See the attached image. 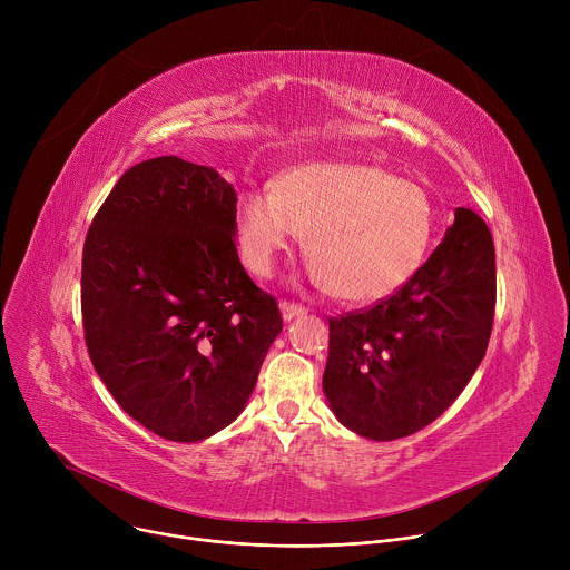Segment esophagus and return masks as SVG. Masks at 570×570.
Masks as SVG:
<instances>
[{
	"label": "esophagus",
	"mask_w": 570,
	"mask_h": 570,
	"mask_svg": "<svg viewBox=\"0 0 570 570\" xmlns=\"http://www.w3.org/2000/svg\"><path fill=\"white\" fill-rule=\"evenodd\" d=\"M279 308H282L284 320H293V317H297V315H304V313H306V308H304L302 304H295V302H282V304H279Z\"/></svg>",
	"instance_id": "esophagus-1"
}]
</instances>
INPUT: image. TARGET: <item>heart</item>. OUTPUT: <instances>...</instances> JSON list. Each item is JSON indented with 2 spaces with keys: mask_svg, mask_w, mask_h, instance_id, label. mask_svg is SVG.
I'll use <instances>...</instances> for the list:
<instances>
[{
  "mask_svg": "<svg viewBox=\"0 0 570 570\" xmlns=\"http://www.w3.org/2000/svg\"><path fill=\"white\" fill-rule=\"evenodd\" d=\"M236 243L250 273L268 277L297 234L315 279L345 302H379L409 282L431 248L435 209L411 180L358 161H315L284 174L275 191H243Z\"/></svg>",
  "mask_w": 570,
  "mask_h": 570,
  "instance_id": "b5f03b06",
  "label": "heart"
}]
</instances>
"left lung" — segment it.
I'll return each mask as SVG.
<instances>
[{
  "instance_id": "left-lung-1",
  "label": "left lung",
  "mask_w": 570,
  "mask_h": 570,
  "mask_svg": "<svg viewBox=\"0 0 570 570\" xmlns=\"http://www.w3.org/2000/svg\"><path fill=\"white\" fill-rule=\"evenodd\" d=\"M497 255L484 220H455L424 266L390 297L330 317L322 390L350 431L399 440L435 422L478 370L492 336Z\"/></svg>"
}]
</instances>
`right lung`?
I'll return each mask as SVG.
<instances>
[{
	"label": "right lung",
	"instance_id": "1",
	"mask_svg": "<svg viewBox=\"0 0 570 570\" xmlns=\"http://www.w3.org/2000/svg\"><path fill=\"white\" fill-rule=\"evenodd\" d=\"M234 209L218 171L165 155L119 178L86 236L92 365L132 420L171 442L240 415L284 324L238 262Z\"/></svg>",
	"mask_w": 570,
	"mask_h": 570
}]
</instances>
